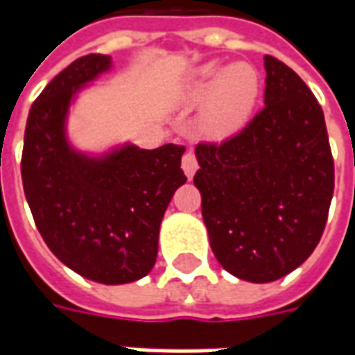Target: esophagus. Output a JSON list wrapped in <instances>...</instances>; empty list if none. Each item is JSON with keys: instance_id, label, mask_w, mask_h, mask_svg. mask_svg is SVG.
<instances>
[{"instance_id": "obj_1", "label": "esophagus", "mask_w": 355, "mask_h": 355, "mask_svg": "<svg viewBox=\"0 0 355 355\" xmlns=\"http://www.w3.org/2000/svg\"><path fill=\"white\" fill-rule=\"evenodd\" d=\"M182 168H184L187 178H191L198 171V157L193 154V150H187L184 154V157H182Z\"/></svg>"}]
</instances>
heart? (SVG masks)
<instances>
[{"mask_svg": "<svg viewBox=\"0 0 355 355\" xmlns=\"http://www.w3.org/2000/svg\"><path fill=\"white\" fill-rule=\"evenodd\" d=\"M259 94V76L247 64H233L223 69L219 64H205L189 78L180 92L184 106H198L211 98L205 114V130L223 138L239 128L251 116Z\"/></svg>", "mask_w": 355, "mask_h": 355, "instance_id": "b5f03b06", "label": "heart"}]
</instances>
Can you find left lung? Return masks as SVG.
I'll list each match as a JSON object with an SVG mask.
<instances>
[{
	"label": "left lung",
	"instance_id": "left-lung-1",
	"mask_svg": "<svg viewBox=\"0 0 355 355\" xmlns=\"http://www.w3.org/2000/svg\"><path fill=\"white\" fill-rule=\"evenodd\" d=\"M265 106L221 142H199L193 184L209 245L227 272L272 282L320 241L334 193L322 106L306 83L265 55Z\"/></svg>",
	"mask_w": 355,
	"mask_h": 355
}]
</instances>
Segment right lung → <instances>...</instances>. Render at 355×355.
Wrapping results in <instances>:
<instances>
[{
    "mask_svg": "<svg viewBox=\"0 0 355 355\" xmlns=\"http://www.w3.org/2000/svg\"><path fill=\"white\" fill-rule=\"evenodd\" d=\"M110 67L90 53L49 83L29 110L21 180L35 225L53 254L85 279L124 284L146 277L171 196L185 184V146H126L103 159L73 152L64 116L75 90Z\"/></svg>",
    "mask_w": 355,
    "mask_h": 355,
    "instance_id": "right-lung-1",
    "label": "right lung"
}]
</instances>
